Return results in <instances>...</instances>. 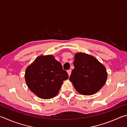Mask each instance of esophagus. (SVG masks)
I'll use <instances>...</instances> for the list:
<instances>
[{"mask_svg":"<svg viewBox=\"0 0 127 127\" xmlns=\"http://www.w3.org/2000/svg\"><path fill=\"white\" fill-rule=\"evenodd\" d=\"M71 70L70 69H69V70H67V72H68V75H69V76H70V74H71Z\"/></svg>","mask_w":127,"mask_h":127,"instance_id":"esophagus-1","label":"esophagus"}]
</instances>
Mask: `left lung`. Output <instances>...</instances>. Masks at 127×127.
Segmentation results:
<instances>
[{
    "mask_svg": "<svg viewBox=\"0 0 127 127\" xmlns=\"http://www.w3.org/2000/svg\"><path fill=\"white\" fill-rule=\"evenodd\" d=\"M69 80L77 92L84 95L96 93L106 83L105 66L95 58L86 54H76Z\"/></svg>",
    "mask_w": 127,
    "mask_h": 127,
    "instance_id": "obj_1",
    "label": "left lung"
}]
</instances>
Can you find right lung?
<instances>
[{"label": "right lung", "instance_id": "1", "mask_svg": "<svg viewBox=\"0 0 127 127\" xmlns=\"http://www.w3.org/2000/svg\"><path fill=\"white\" fill-rule=\"evenodd\" d=\"M68 74L53 55L40 56L26 69L25 80L30 90L36 96L49 99L59 92Z\"/></svg>", "mask_w": 127, "mask_h": 127}]
</instances>
